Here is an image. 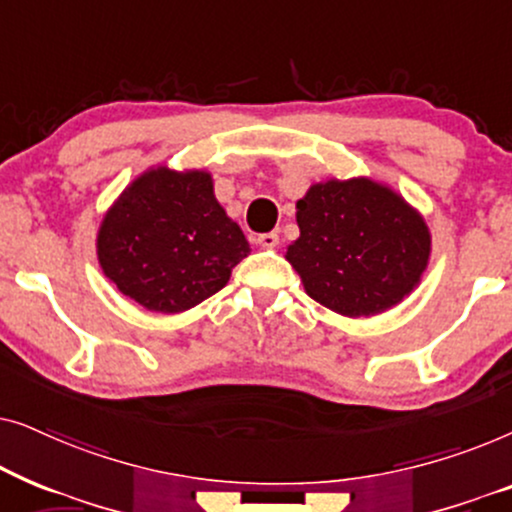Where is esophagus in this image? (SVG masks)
<instances>
[{
	"label": "esophagus",
	"instance_id": "esophagus-1",
	"mask_svg": "<svg viewBox=\"0 0 512 512\" xmlns=\"http://www.w3.org/2000/svg\"><path fill=\"white\" fill-rule=\"evenodd\" d=\"M256 242L261 244L263 249H275L279 244V235L277 233H263V235L256 237Z\"/></svg>",
	"mask_w": 512,
	"mask_h": 512
}]
</instances>
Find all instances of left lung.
<instances>
[{"label":"left lung","instance_id":"left-lung-1","mask_svg":"<svg viewBox=\"0 0 512 512\" xmlns=\"http://www.w3.org/2000/svg\"><path fill=\"white\" fill-rule=\"evenodd\" d=\"M298 240L284 258L305 293L342 317L403 303L429 268L431 230L396 188L370 177L326 179L296 202Z\"/></svg>","mask_w":512,"mask_h":512}]
</instances>
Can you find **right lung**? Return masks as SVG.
<instances>
[{"label":"right lung","instance_id":"right-lung-1","mask_svg":"<svg viewBox=\"0 0 512 512\" xmlns=\"http://www.w3.org/2000/svg\"><path fill=\"white\" fill-rule=\"evenodd\" d=\"M97 261L116 289L149 312L177 314L228 284L251 254L242 228L214 195L207 170L153 165L104 212Z\"/></svg>","mask_w":512,"mask_h":512}]
</instances>
